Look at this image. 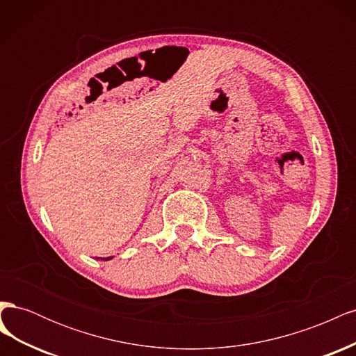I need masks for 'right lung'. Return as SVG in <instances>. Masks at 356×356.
I'll use <instances>...</instances> for the list:
<instances>
[{"label": "right lung", "mask_w": 356, "mask_h": 356, "mask_svg": "<svg viewBox=\"0 0 356 356\" xmlns=\"http://www.w3.org/2000/svg\"><path fill=\"white\" fill-rule=\"evenodd\" d=\"M113 257H106V258H101V260H104V261H106V260H111Z\"/></svg>", "instance_id": "obj_1"}]
</instances>
